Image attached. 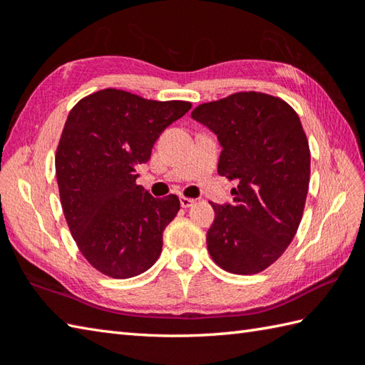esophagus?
<instances>
[{"label":"esophagus","mask_w":365,"mask_h":365,"mask_svg":"<svg viewBox=\"0 0 365 365\" xmlns=\"http://www.w3.org/2000/svg\"><path fill=\"white\" fill-rule=\"evenodd\" d=\"M180 205H182L183 208H188V207H191V205H195V199L182 196V197H180Z\"/></svg>","instance_id":"1"}]
</instances>
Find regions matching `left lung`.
<instances>
[{
    "label": "left lung",
    "instance_id": "8db88e82",
    "mask_svg": "<svg viewBox=\"0 0 365 365\" xmlns=\"http://www.w3.org/2000/svg\"><path fill=\"white\" fill-rule=\"evenodd\" d=\"M191 118L218 135V174L238 182L232 205L212 204L208 252L229 273H260L292 243L304 212L311 150L298 114L282 98L243 91Z\"/></svg>",
    "mask_w": 365,
    "mask_h": 365
}]
</instances>
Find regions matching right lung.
Listing matches in <instances>:
<instances>
[{
  "instance_id": "add662e5",
  "label": "right lung",
  "mask_w": 365,
  "mask_h": 365,
  "mask_svg": "<svg viewBox=\"0 0 365 365\" xmlns=\"http://www.w3.org/2000/svg\"><path fill=\"white\" fill-rule=\"evenodd\" d=\"M190 108L183 100L158 102L108 88L68 113L54 160L61 205L76 246L102 274L133 277L160 257L163 232L180 200L150 196L136 183V168Z\"/></svg>"
}]
</instances>
